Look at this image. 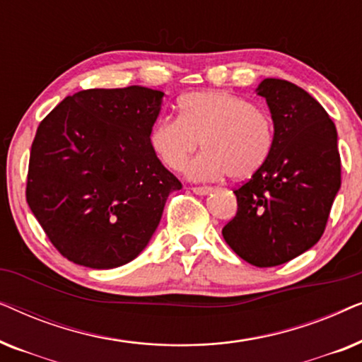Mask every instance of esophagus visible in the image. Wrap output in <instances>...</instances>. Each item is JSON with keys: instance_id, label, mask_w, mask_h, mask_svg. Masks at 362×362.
<instances>
[{"instance_id": "esophagus-1", "label": "esophagus", "mask_w": 362, "mask_h": 362, "mask_svg": "<svg viewBox=\"0 0 362 362\" xmlns=\"http://www.w3.org/2000/svg\"><path fill=\"white\" fill-rule=\"evenodd\" d=\"M191 191L194 192V194L204 196V194H207V192H211V187L209 186H192Z\"/></svg>"}]
</instances>
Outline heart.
Segmentation results:
<instances>
[{
  "mask_svg": "<svg viewBox=\"0 0 362 362\" xmlns=\"http://www.w3.org/2000/svg\"><path fill=\"white\" fill-rule=\"evenodd\" d=\"M177 118L160 117L150 132L151 150L168 170H182L199 141L204 151L186 168L197 181L227 175L245 180L272 155L274 118L244 97L224 90L191 92L177 100Z\"/></svg>",
  "mask_w": 362,
  "mask_h": 362,
  "instance_id": "1",
  "label": "heart"
}]
</instances>
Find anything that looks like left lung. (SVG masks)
<instances>
[{
    "label": "left lung",
    "mask_w": 362,
    "mask_h": 362,
    "mask_svg": "<svg viewBox=\"0 0 362 362\" xmlns=\"http://www.w3.org/2000/svg\"><path fill=\"white\" fill-rule=\"evenodd\" d=\"M257 93L274 118V150L234 189L237 212L222 235L240 259L275 267L321 239L341 187V158L334 123L308 92L281 78H265Z\"/></svg>",
    "instance_id": "8db88e82"
}]
</instances>
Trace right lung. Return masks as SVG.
<instances>
[{"label":"right lung","instance_id":"add662e5","mask_svg":"<svg viewBox=\"0 0 362 362\" xmlns=\"http://www.w3.org/2000/svg\"><path fill=\"white\" fill-rule=\"evenodd\" d=\"M165 93L132 86L69 95L39 123L26 201L47 239L74 264L115 269L145 249L177 177L150 132Z\"/></svg>","mask_w":362,"mask_h":362}]
</instances>
